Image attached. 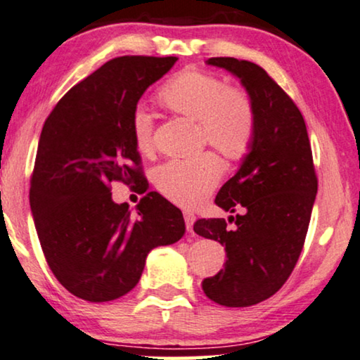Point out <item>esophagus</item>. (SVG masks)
Masks as SVG:
<instances>
[{"label": "esophagus", "instance_id": "1", "mask_svg": "<svg viewBox=\"0 0 360 360\" xmlns=\"http://www.w3.org/2000/svg\"><path fill=\"white\" fill-rule=\"evenodd\" d=\"M184 221H186V229L189 233H192V229H194V221H195V215L192 212H184Z\"/></svg>", "mask_w": 360, "mask_h": 360}]
</instances>
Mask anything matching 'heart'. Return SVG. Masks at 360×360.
<instances>
[{"label":"heart","instance_id":"obj_1","mask_svg":"<svg viewBox=\"0 0 360 360\" xmlns=\"http://www.w3.org/2000/svg\"><path fill=\"white\" fill-rule=\"evenodd\" d=\"M158 103L169 112L194 120L199 139L212 145L226 160H240L250 151L257 129V110L245 88L229 84L220 75L189 67L161 86ZM153 120L136 112L131 125L134 143L140 153L153 150ZM224 174L219 156L205 151L187 160H169L153 173L161 194L174 204L195 207L207 199Z\"/></svg>","mask_w":360,"mask_h":360}]
</instances>
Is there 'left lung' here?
Returning a JSON list of instances; mask_svg holds the SVG:
<instances>
[{
  "label": "left lung",
  "mask_w": 360,
  "mask_h": 360,
  "mask_svg": "<svg viewBox=\"0 0 360 360\" xmlns=\"http://www.w3.org/2000/svg\"><path fill=\"white\" fill-rule=\"evenodd\" d=\"M209 65L241 79L257 110L250 153L224 184L215 204L241 214L199 219L197 235L221 243L225 267L202 282L205 295L225 307H251L274 295L290 277L310 225L318 178L303 115L259 65L212 57Z\"/></svg>",
  "instance_id": "left-lung-1"
}]
</instances>
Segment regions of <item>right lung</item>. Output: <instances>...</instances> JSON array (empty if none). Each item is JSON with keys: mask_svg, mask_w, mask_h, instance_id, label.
Returning <instances> with one entry per match:
<instances>
[{"mask_svg": "<svg viewBox=\"0 0 360 360\" xmlns=\"http://www.w3.org/2000/svg\"><path fill=\"white\" fill-rule=\"evenodd\" d=\"M176 57L125 55L75 84L45 120L34 171L30 209L47 264L75 297L110 302L139 283L148 252L173 245L184 219L158 192L131 215L115 204L110 182L148 189L131 125L136 103L168 73Z\"/></svg>", "mask_w": 360, "mask_h": 360, "instance_id": "obj_1", "label": "right lung"}]
</instances>
